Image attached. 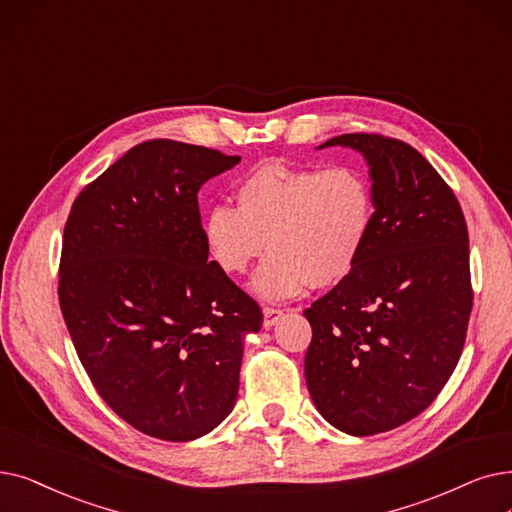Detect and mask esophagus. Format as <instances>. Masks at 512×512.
<instances>
[{
	"instance_id": "obj_1",
	"label": "esophagus",
	"mask_w": 512,
	"mask_h": 512,
	"mask_svg": "<svg viewBox=\"0 0 512 512\" xmlns=\"http://www.w3.org/2000/svg\"><path fill=\"white\" fill-rule=\"evenodd\" d=\"M284 316L282 307H263V326L270 328Z\"/></svg>"
}]
</instances>
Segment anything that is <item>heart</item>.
Segmentation results:
<instances>
[{
    "instance_id": "obj_1",
    "label": "heart",
    "mask_w": 512,
    "mask_h": 512,
    "mask_svg": "<svg viewBox=\"0 0 512 512\" xmlns=\"http://www.w3.org/2000/svg\"><path fill=\"white\" fill-rule=\"evenodd\" d=\"M236 207L213 205L201 226L209 261L240 276L272 251L253 278L265 301L303 295L311 284L332 286L358 268L370 242L376 198L355 165L288 167L263 163L234 186Z\"/></svg>"
}]
</instances>
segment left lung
I'll use <instances>...</instances> for the list:
<instances>
[{"instance_id":"left-lung-1","label":"left lung","mask_w":512,"mask_h":512,"mask_svg":"<svg viewBox=\"0 0 512 512\" xmlns=\"http://www.w3.org/2000/svg\"><path fill=\"white\" fill-rule=\"evenodd\" d=\"M360 150L376 219L351 276L311 303L305 381L349 435L391 431L425 412L452 376L473 309L469 230L454 190L410 144L345 133Z\"/></svg>"}]
</instances>
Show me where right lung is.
<instances>
[{"label": "right lung", "instance_id": "1", "mask_svg": "<svg viewBox=\"0 0 512 512\" xmlns=\"http://www.w3.org/2000/svg\"><path fill=\"white\" fill-rule=\"evenodd\" d=\"M240 157L175 140L127 150L64 224L58 299L79 360L127 425L163 441L234 408L242 337L261 307L209 261L198 190Z\"/></svg>", "mask_w": 512, "mask_h": 512}]
</instances>
